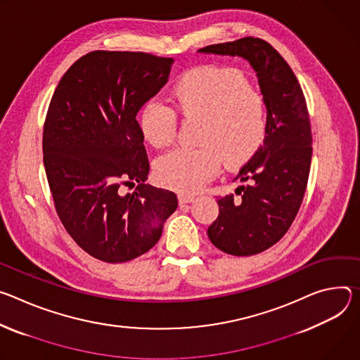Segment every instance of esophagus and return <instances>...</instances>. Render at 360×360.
I'll return each mask as SVG.
<instances>
[{"instance_id": "1", "label": "esophagus", "mask_w": 360, "mask_h": 360, "mask_svg": "<svg viewBox=\"0 0 360 360\" xmlns=\"http://www.w3.org/2000/svg\"><path fill=\"white\" fill-rule=\"evenodd\" d=\"M191 202H194V195L184 194V193L179 194V203L180 205H187V203H191Z\"/></svg>"}]
</instances>
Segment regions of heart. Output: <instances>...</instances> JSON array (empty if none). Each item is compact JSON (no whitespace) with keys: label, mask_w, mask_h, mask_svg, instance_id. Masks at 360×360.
Returning <instances> with one entry per match:
<instances>
[{"label":"heart","mask_w":360,"mask_h":360,"mask_svg":"<svg viewBox=\"0 0 360 360\" xmlns=\"http://www.w3.org/2000/svg\"><path fill=\"white\" fill-rule=\"evenodd\" d=\"M174 105L187 122H198L197 148H177L158 157L157 181L176 191L200 190L219 172L248 163L267 133V108L263 96L250 87L243 71L203 65L183 74L172 90ZM144 140L155 148L173 143L177 115L162 101L144 103L139 114Z\"/></svg>","instance_id":"b5f03b06"}]
</instances>
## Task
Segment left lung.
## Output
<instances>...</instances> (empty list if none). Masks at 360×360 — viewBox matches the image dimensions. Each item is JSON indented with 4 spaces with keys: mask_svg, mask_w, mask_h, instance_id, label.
<instances>
[{
    "mask_svg": "<svg viewBox=\"0 0 360 360\" xmlns=\"http://www.w3.org/2000/svg\"><path fill=\"white\" fill-rule=\"evenodd\" d=\"M197 53L240 57L255 70L267 108V133L257 153L237 173L236 194L217 198L210 242L233 256L271 248L292 226L306 191L311 130L303 91L285 58L260 38L207 46Z\"/></svg>",
    "mask_w": 360,
    "mask_h": 360,
    "instance_id": "8db88e82",
    "label": "left lung"
}]
</instances>
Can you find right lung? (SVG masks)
<instances>
[{
    "mask_svg": "<svg viewBox=\"0 0 360 360\" xmlns=\"http://www.w3.org/2000/svg\"><path fill=\"white\" fill-rule=\"evenodd\" d=\"M174 60L93 51L63 75L43 134L57 214L90 256L123 263L148 252L176 212L173 191L146 184L150 165L136 115L169 82ZM138 183L122 195V184Z\"/></svg>",
    "mask_w": 360,
    "mask_h": 360,
    "instance_id": "right-lung-1",
    "label": "right lung"
}]
</instances>
